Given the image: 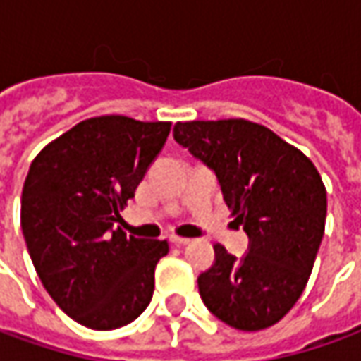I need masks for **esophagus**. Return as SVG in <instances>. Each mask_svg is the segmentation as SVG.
I'll return each instance as SVG.
<instances>
[{
	"label": "esophagus",
	"mask_w": 361,
	"mask_h": 361,
	"mask_svg": "<svg viewBox=\"0 0 361 361\" xmlns=\"http://www.w3.org/2000/svg\"><path fill=\"white\" fill-rule=\"evenodd\" d=\"M170 241L173 243V245H188L191 239H188V237H178V235H171Z\"/></svg>",
	"instance_id": "esophagus-1"
}]
</instances>
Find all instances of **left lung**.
<instances>
[{
    "label": "left lung",
    "mask_w": 361,
    "mask_h": 361,
    "mask_svg": "<svg viewBox=\"0 0 361 361\" xmlns=\"http://www.w3.org/2000/svg\"><path fill=\"white\" fill-rule=\"evenodd\" d=\"M173 138L217 173L251 241L241 259L215 245V263L197 279L203 302L243 332L276 324L300 298L324 235L326 188L316 166L251 120L178 122Z\"/></svg>",
    "instance_id": "left-lung-1"
}]
</instances>
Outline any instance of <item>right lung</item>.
Listing matches in <instances>:
<instances>
[{
	"instance_id": "obj_1",
	"label": "right lung",
	"mask_w": 361,
	"mask_h": 361,
	"mask_svg": "<svg viewBox=\"0 0 361 361\" xmlns=\"http://www.w3.org/2000/svg\"><path fill=\"white\" fill-rule=\"evenodd\" d=\"M171 122L109 114L78 122L29 166L21 229L35 271L75 322L114 330L152 300L168 241L126 237L120 212L160 154Z\"/></svg>"
}]
</instances>
